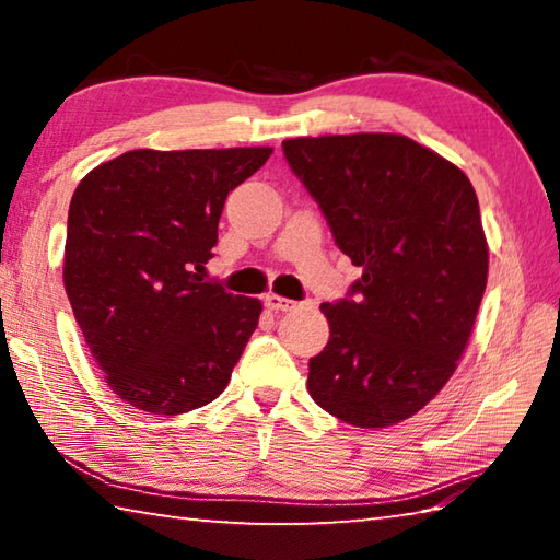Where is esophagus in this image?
Segmentation results:
<instances>
[{
  "label": "esophagus",
  "instance_id": "1",
  "mask_svg": "<svg viewBox=\"0 0 560 560\" xmlns=\"http://www.w3.org/2000/svg\"><path fill=\"white\" fill-rule=\"evenodd\" d=\"M264 303H267L271 311H293V308L299 306L296 301H291L287 296H279V293H267V299H264Z\"/></svg>",
  "mask_w": 560,
  "mask_h": 560
}]
</instances>
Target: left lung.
<instances>
[{
    "instance_id": "left-lung-1",
    "label": "left lung",
    "mask_w": 560,
    "mask_h": 560,
    "mask_svg": "<svg viewBox=\"0 0 560 560\" xmlns=\"http://www.w3.org/2000/svg\"><path fill=\"white\" fill-rule=\"evenodd\" d=\"M340 252L355 301L320 303L330 338L308 360L316 405L353 428H393L438 397L467 350L489 244L462 170L397 132L283 140Z\"/></svg>"
}]
</instances>
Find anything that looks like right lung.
<instances>
[{"label":"right lung","instance_id":"add662e5","mask_svg":"<svg viewBox=\"0 0 560 560\" xmlns=\"http://www.w3.org/2000/svg\"><path fill=\"white\" fill-rule=\"evenodd\" d=\"M273 148L128 150L71 197L63 287L120 400L183 415L220 397L261 301L202 279L226 195Z\"/></svg>","mask_w":560,"mask_h":560}]
</instances>
